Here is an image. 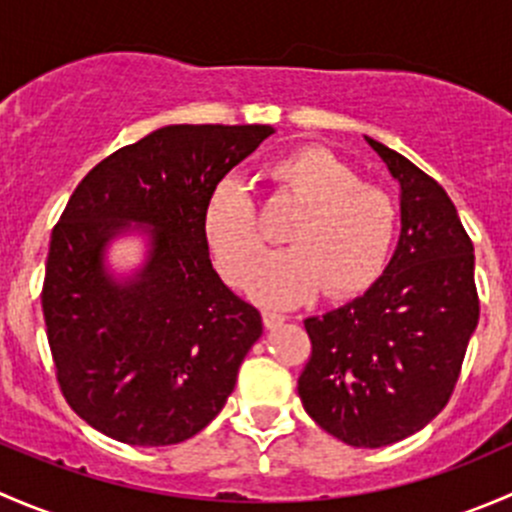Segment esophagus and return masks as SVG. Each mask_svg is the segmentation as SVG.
I'll list each match as a JSON object with an SVG mask.
<instances>
[{
	"instance_id": "1",
	"label": "esophagus",
	"mask_w": 512,
	"mask_h": 512,
	"mask_svg": "<svg viewBox=\"0 0 512 512\" xmlns=\"http://www.w3.org/2000/svg\"><path fill=\"white\" fill-rule=\"evenodd\" d=\"M285 314H280V312H272V309H265V312H262V322H265V327L267 329H272V327H280L282 322H285Z\"/></svg>"
}]
</instances>
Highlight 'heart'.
Here are the masks:
<instances>
[{
  "label": "heart",
  "mask_w": 512,
  "mask_h": 512,
  "mask_svg": "<svg viewBox=\"0 0 512 512\" xmlns=\"http://www.w3.org/2000/svg\"><path fill=\"white\" fill-rule=\"evenodd\" d=\"M280 193L302 203L289 225L292 247L272 252L252 272L247 289L270 304H299L319 289L329 297L361 292L384 272L396 235L389 193L361 183L359 173L327 148L304 146L267 168ZM203 235L220 275L245 282L265 250V232L245 185L223 178L203 208Z\"/></svg>",
  "instance_id": "1"
}]
</instances>
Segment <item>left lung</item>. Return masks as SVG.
<instances>
[{"label":"left lung","instance_id":"left-lung-1","mask_svg":"<svg viewBox=\"0 0 512 512\" xmlns=\"http://www.w3.org/2000/svg\"><path fill=\"white\" fill-rule=\"evenodd\" d=\"M401 188V235L384 275L361 297L304 319L312 356L299 374L304 411L356 448L421 431L456 389L478 327L473 242L446 190L366 138Z\"/></svg>","mask_w":512,"mask_h":512}]
</instances>
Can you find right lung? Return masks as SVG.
Returning <instances> with one entry per match:
<instances>
[{
	"label": "right lung",
	"instance_id": "obj_1",
	"mask_svg": "<svg viewBox=\"0 0 512 512\" xmlns=\"http://www.w3.org/2000/svg\"><path fill=\"white\" fill-rule=\"evenodd\" d=\"M272 126H165L89 170L51 232L41 289L56 379L71 409L128 446H173L223 411L262 317L213 270L210 190ZM136 222V226H131ZM149 237L133 278L105 270L123 231Z\"/></svg>",
	"mask_w": 512,
	"mask_h": 512
}]
</instances>
